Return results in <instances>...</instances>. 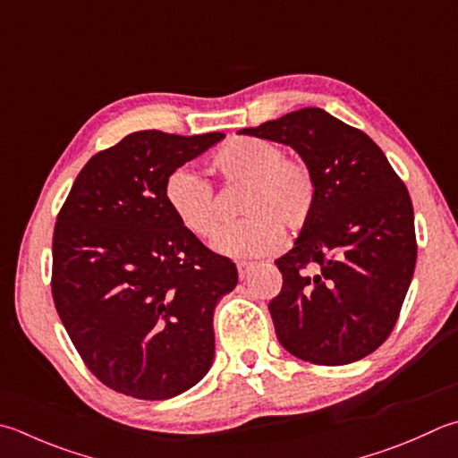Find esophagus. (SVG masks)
Returning a JSON list of instances; mask_svg holds the SVG:
<instances>
[{
  "label": "esophagus",
  "instance_id": "34e87169",
  "mask_svg": "<svg viewBox=\"0 0 458 458\" xmlns=\"http://www.w3.org/2000/svg\"><path fill=\"white\" fill-rule=\"evenodd\" d=\"M251 267H253V263H251V261H239V263H237L239 277H241V279H245V277H247V273H249V269H251Z\"/></svg>",
  "mask_w": 458,
  "mask_h": 458
}]
</instances>
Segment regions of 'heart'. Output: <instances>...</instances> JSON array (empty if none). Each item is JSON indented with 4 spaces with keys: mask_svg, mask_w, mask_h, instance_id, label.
<instances>
[{
    "mask_svg": "<svg viewBox=\"0 0 458 458\" xmlns=\"http://www.w3.org/2000/svg\"><path fill=\"white\" fill-rule=\"evenodd\" d=\"M211 174L227 187H243L239 211L215 241V249L231 257H259L275 251L283 241V227L303 229L313 217L317 185L305 161L284 157L281 145L241 137L213 153ZM163 201L189 233L211 239L225 221V213L209 181L189 167H177L163 181Z\"/></svg>",
    "mask_w": 458,
    "mask_h": 458,
    "instance_id": "heart-1",
    "label": "heart"
}]
</instances>
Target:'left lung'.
<instances>
[{
	"instance_id": "left-lung-1",
	"label": "left lung",
	"mask_w": 458,
	"mask_h": 458,
	"mask_svg": "<svg viewBox=\"0 0 458 458\" xmlns=\"http://www.w3.org/2000/svg\"><path fill=\"white\" fill-rule=\"evenodd\" d=\"M239 133L291 145L317 185L313 217L275 261L283 287L269 310L279 343L327 367L370 355L391 335L415 273L407 187L367 133L318 107Z\"/></svg>"
}]
</instances>
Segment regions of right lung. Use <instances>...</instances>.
Masks as SVG:
<instances>
[{"instance_id": "right-lung-1", "label": "right lung", "mask_w": 458, "mask_h": 458, "mask_svg": "<svg viewBox=\"0 0 458 458\" xmlns=\"http://www.w3.org/2000/svg\"><path fill=\"white\" fill-rule=\"evenodd\" d=\"M223 137L127 135L85 163L57 215V315L83 363L117 393L171 399L213 365V310L235 289L237 267L174 217L163 181Z\"/></svg>"}]
</instances>
